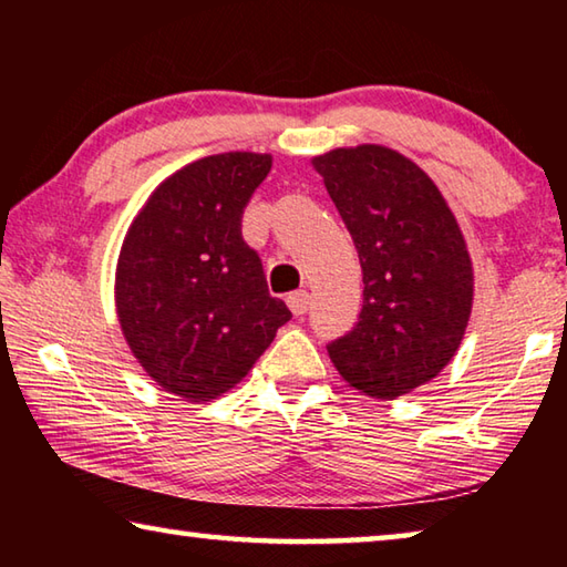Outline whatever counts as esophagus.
<instances>
[{"mask_svg": "<svg viewBox=\"0 0 567 567\" xmlns=\"http://www.w3.org/2000/svg\"><path fill=\"white\" fill-rule=\"evenodd\" d=\"M287 307H290L295 315H305L307 310H310V292L307 290L290 292L287 295Z\"/></svg>", "mask_w": 567, "mask_h": 567, "instance_id": "obj_1", "label": "esophagus"}]
</instances>
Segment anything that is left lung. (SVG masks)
Returning a JSON list of instances; mask_svg holds the SVG:
<instances>
[{
    "instance_id": "left-lung-1",
    "label": "left lung",
    "mask_w": 567,
    "mask_h": 567,
    "mask_svg": "<svg viewBox=\"0 0 567 567\" xmlns=\"http://www.w3.org/2000/svg\"><path fill=\"white\" fill-rule=\"evenodd\" d=\"M354 243L362 310L328 344L340 375L364 395L392 400L433 380L463 340L473 310V262L435 182L382 145L312 157Z\"/></svg>"
}]
</instances>
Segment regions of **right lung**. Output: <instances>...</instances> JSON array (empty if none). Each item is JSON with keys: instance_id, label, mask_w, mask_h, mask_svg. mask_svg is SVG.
Wrapping results in <instances>:
<instances>
[{"instance_id": "obj_1", "label": "right lung", "mask_w": 567, "mask_h": 567, "mask_svg": "<svg viewBox=\"0 0 567 567\" xmlns=\"http://www.w3.org/2000/svg\"><path fill=\"white\" fill-rule=\"evenodd\" d=\"M270 167L255 152L189 162L124 235L114 277L124 340L159 388L185 400L233 390L292 318L243 239V213Z\"/></svg>"}]
</instances>
